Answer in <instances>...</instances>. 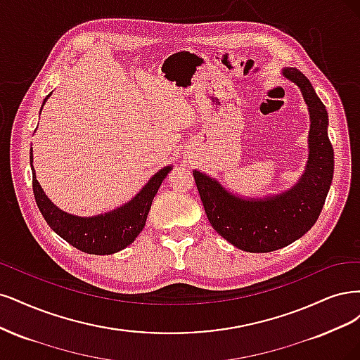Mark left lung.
Here are the masks:
<instances>
[{
    "mask_svg": "<svg viewBox=\"0 0 360 360\" xmlns=\"http://www.w3.org/2000/svg\"><path fill=\"white\" fill-rule=\"evenodd\" d=\"M309 113L308 161L292 188L264 197H242L200 170H193L211 226L231 245L248 252H269L290 245L316 224L333 178V148L328 136L326 106L297 68L284 67Z\"/></svg>",
    "mask_w": 360,
    "mask_h": 360,
    "instance_id": "left-lung-1",
    "label": "left lung"
}]
</instances>
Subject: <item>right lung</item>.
Returning a JSON list of instances; mask_svg holds the SVG:
<instances>
[{
  "mask_svg": "<svg viewBox=\"0 0 360 360\" xmlns=\"http://www.w3.org/2000/svg\"><path fill=\"white\" fill-rule=\"evenodd\" d=\"M51 96L52 92L46 96L41 109ZM30 163L32 170L34 197H36L37 206L46 223L56 235H60L75 248L88 254H96V256H106V254L109 256V254L118 252L134 242L145 227L148 212L161 182L173 169V166H166L158 170L131 200L118 206L117 210L92 217H79L60 210L43 191L36 178V170L32 167V146Z\"/></svg>",
  "mask_w": 360,
  "mask_h": 360,
  "instance_id": "1",
  "label": "right lung"
}]
</instances>
